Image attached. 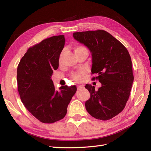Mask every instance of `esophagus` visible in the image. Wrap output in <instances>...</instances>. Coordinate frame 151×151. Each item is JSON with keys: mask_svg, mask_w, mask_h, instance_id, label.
<instances>
[{"mask_svg": "<svg viewBox=\"0 0 151 151\" xmlns=\"http://www.w3.org/2000/svg\"><path fill=\"white\" fill-rule=\"evenodd\" d=\"M84 88V86L80 85V86H77V89H78V90H79V89H82V88Z\"/></svg>", "mask_w": 151, "mask_h": 151, "instance_id": "34e87169", "label": "esophagus"}]
</instances>
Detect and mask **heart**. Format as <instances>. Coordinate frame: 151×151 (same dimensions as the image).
Here are the masks:
<instances>
[{
    "label": "heart",
    "mask_w": 151,
    "mask_h": 151,
    "mask_svg": "<svg viewBox=\"0 0 151 151\" xmlns=\"http://www.w3.org/2000/svg\"><path fill=\"white\" fill-rule=\"evenodd\" d=\"M85 50H86V49L85 47H82V46H76L75 48V53L76 52H82V51H85ZM62 54H61V56H60V58L62 56ZM84 71H83V70H82V71L79 72L78 73H74L73 74V79L75 80V81H79L81 79V76L84 75Z\"/></svg>",
    "instance_id": "1"
}]
</instances>
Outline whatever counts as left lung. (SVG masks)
<instances>
[{"instance_id":"obj_1","label":"left lung","mask_w":151,"mask_h":151,"mask_svg":"<svg viewBox=\"0 0 151 151\" xmlns=\"http://www.w3.org/2000/svg\"><path fill=\"white\" fill-rule=\"evenodd\" d=\"M73 37L90 50L91 71L101 83L98 89L86 85L90 93L85 103L86 110L97 119H110L123 111L130 96L134 81L130 54L120 41L104 30L75 32Z\"/></svg>"}]
</instances>
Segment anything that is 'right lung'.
<instances>
[{"label":"right lung","instance_id":"1","mask_svg":"<svg viewBox=\"0 0 151 151\" xmlns=\"http://www.w3.org/2000/svg\"><path fill=\"white\" fill-rule=\"evenodd\" d=\"M63 35L52 36L28 49L19 63L18 91L25 108L44 123H52L65 116L67 108L76 91L75 86L56 90L51 79L59 65L65 45Z\"/></svg>","mask_w":151,"mask_h":151}]
</instances>
